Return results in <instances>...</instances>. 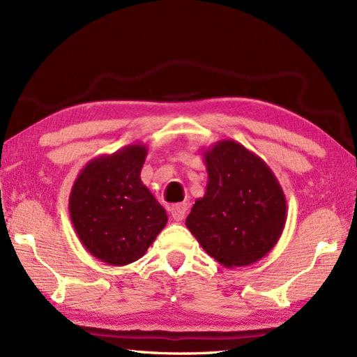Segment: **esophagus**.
Masks as SVG:
<instances>
[{
    "mask_svg": "<svg viewBox=\"0 0 357 357\" xmlns=\"http://www.w3.org/2000/svg\"><path fill=\"white\" fill-rule=\"evenodd\" d=\"M170 213H172L174 221H183V219L185 218V213H187V206L183 202L174 204V206L170 207Z\"/></svg>",
    "mask_w": 357,
    "mask_h": 357,
    "instance_id": "1",
    "label": "esophagus"
}]
</instances>
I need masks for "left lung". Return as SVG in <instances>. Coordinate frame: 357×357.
Listing matches in <instances>:
<instances>
[{
	"label": "left lung",
	"instance_id": "left-lung-1",
	"mask_svg": "<svg viewBox=\"0 0 357 357\" xmlns=\"http://www.w3.org/2000/svg\"><path fill=\"white\" fill-rule=\"evenodd\" d=\"M202 156L206 195L195 201L187 229L224 267L252 265L271 252L284 231L282 187L265 161L233 139L215 142Z\"/></svg>",
	"mask_w": 357,
	"mask_h": 357
}]
</instances>
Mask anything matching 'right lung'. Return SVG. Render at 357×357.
I'll return each instance as SVG.
<instances>
[{"instance_id": "right-lung-1", "label": "right lung", "mask_w": 357, "mask_h": 357, "mask_svg": "<svg viewBox=\"0 0 357 357\" xmlns=\"http://www.w3.org/2000/svg\"><path fill=\"white\" fill-rule=\"evenodd\" d=\"M147 147L130 144L82 169L69 196V213L81 244L107 265L138 261L167 224V213L142 184Z\"/></svg>"}]
</instances>
